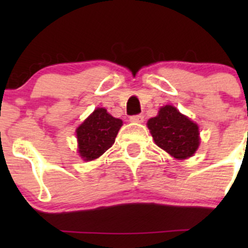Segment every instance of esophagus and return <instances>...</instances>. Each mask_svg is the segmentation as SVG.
Masks as SVG:
<instances>
[{
	"label": "esophagus",
	"instance_id": "obj_1",
	"mask_svg": "<svg viewBox=\"0 0 248 248\" xmlns=\"http://www.w3.org/2000/svg\"><path fill=\"white\" fill-rule=\"evenodd\" d=\"M132 122H136V124H141L144 121V115H133V116L129 117Z\"/></svg>",
	"mask_w": 248,
	"mask_h": 248
}]
</instances>
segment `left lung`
<instances>
[{
  "label": "left lung",
  "mask_w": 248,
  "mask_h": 248,
  "mask_svg": "<svg viewBox=\"0 0 248 248\" xmlns=\"http://www.w3.org/2000/svg\"><path fill=\"white\" fill-rule=\"evenodd\" d=\"M147 127L157 146L176 159L193 156L201 144L198 124L172 106L162 107Z\"/></svg>",
  "instance_id": "left-lung-1"
}]
</instances>
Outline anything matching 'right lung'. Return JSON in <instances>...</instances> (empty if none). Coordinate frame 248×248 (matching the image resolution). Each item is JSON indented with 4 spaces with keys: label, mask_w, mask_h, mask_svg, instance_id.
I'll return each instance as SVG.
<instances>
[{
    "label": "right lung",
    "mask_w": 248,
    "mask_h": 248,
    "mask_svg": "<svg viewBox=\"0 0 248 248\" xmlns=\"http://www.w3.org/2000/svg\"><path fill=\"white\" fill-rule=\"evenodd\" d=\"M122 120L112 117L104 108H97L77 128L78 152L84 161H93L115 142Z\"/></svg>",
    "instance_id": "obj_1"
}]
</instances>
